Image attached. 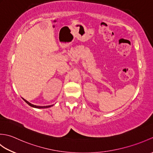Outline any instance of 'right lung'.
Returning a JSON list of instances; mask_svg holds the SVG:
<instances>
[{
    "label": "right lung",
    "mask_w": 153,
    "mask_h": 153,
    "mask_svg": "<svg viewBox=\"0 0 153 153\" xmlns=\"http://www.w3.org/2000/svg\"><path fill=\"white\" fill-rule=\"evenodd\" d=\"M22 99H23V98H22ZM23 100H24V101L27 104V105H30V106H31V107H33V108H49V107H51V106H53V105H49V106H36V105H33V104L30 103V102H28L27 100H26L24 99H23Z\"/></svg>",
    "instance_id": "obj_1"
}]
</instances>
